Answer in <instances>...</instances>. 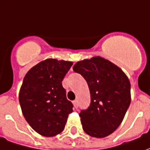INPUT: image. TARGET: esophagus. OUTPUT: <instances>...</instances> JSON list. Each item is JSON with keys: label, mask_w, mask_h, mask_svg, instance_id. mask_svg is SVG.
I'll use <instances>...</instances> for the list:
<instances>
[{"label": "esophagus", "mask_w": 150, "mask_h": 150, "mask_svg": "<svg viewBox=\"0 0 150 150\" xmlns=\"http://www.w3.org/2000/svg\"><path fill=\"white\" fill-rule=\"evenodd\" d=\"M73 104H74V106H75V108H76L77 106H78V100H75L73 101Z\"/></svg>", "instance_id": "obj_1"}]
</instances>
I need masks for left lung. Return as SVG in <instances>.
Returning <instances> with one entry per match:
<instances>
[{
    "label": "left lung",
    "mask_w": 150,
    "mask_h": 150,
    "mask_svg": "<svg viewBox=\"0 0 150 150\" xmlns=\"http://www.w3.org/2000/svg\"><path fill=\"white\" fill-rule=\"evenodd\" d=\"M73 70L85 79L91 94L90 106L79 113L83 129L97 138L110 135L121 124L131 102L127 75L99 56L76 62Z\"/></svg>",
    "instance_id": "1"
}]
</instances>
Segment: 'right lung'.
<instances>
[{
	"label": "right lung",
	"instance_id": "1",
	"mask_svg": "<svg viewBox=\"0 0 150 150\" xmlns=\"http://www.w3.org/2000/svg\"><path fill=\"white\" fill-rule=\"evenodd\" d=\"M72 62L48 59L27 72L19 102L25 119L40 135L54 137L62 132L73 104L67 99L62 81Z\"/></svg>",
	"mask_w": 150,
	"mask_h": 150
}]
</instances>
